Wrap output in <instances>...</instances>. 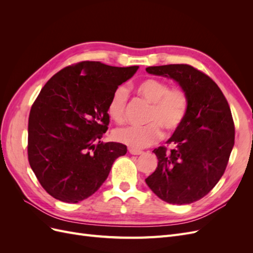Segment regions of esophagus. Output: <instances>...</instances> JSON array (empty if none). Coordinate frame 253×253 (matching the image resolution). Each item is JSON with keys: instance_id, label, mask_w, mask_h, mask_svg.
<instances>
[{"instance_id": "1", "label": "esophagus", "mask_w": 253, "mask_h": 253, "mask_svg": "<svg viewBox=\"0 0 253 253\" xmlns=\"http://www.w3.org/2000/svg\"><path fill=\"white\" fill-rule=\"evenodd\" d=\"M128 152L131 153L132 155H141L143 154L142 151H139V150H134V149H128Z\"/></svg>"}]
</instances>
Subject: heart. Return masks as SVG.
I'll return each mask as SVG.
<instances>
[{"label":"heart","mask_w":253,"mask_h":253,"mask_svg":"<svg viewBox=\"0 0 253 253\" xmlns=\"http://www.w3.org/2000/svg\"><path fill=\"white\" fill-rule=\"evenodd\" d=\"M137 94L152 104L144 126H124L115 129L114 138L134 150H141L163 138V129L168 134L177 131L186 119L189 99L185 90L170 88L169 83L156 78H147L137 83ZM127 89L118 86L108 103L109 116L117 122L125 118Z\"/></svg>","instance_id":"obj_1"}]
</instances>
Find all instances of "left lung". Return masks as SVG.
<instances>
[{"mask_svg":"<svg viewBox=\"0 0 253 253\" xmlns=\"http://www.w3.org/2000/svg\"><path fill=\"white\" fill-rule=\"evenodd\" d=\"M145 71L173 79L189 99L185 121L166 142L172 149L153 151L158 165L145 182L167 203H194L215 187L226 170L234 145L230 108L217 84L193 66L169 64Z\"/></svg>","mask_w":253,"mask_h":253,"instance_id":"1","label":"left lung"}]
</instances>
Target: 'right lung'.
<instances>
[{
	"label": "right lung",
	"mask_w": 253,
	"mask_h": 253,
	"mask_svg": "<svg viewBox=\"0 0 253 253\" xmlns=\"http://www.w3.org/2000/svg\"><path fill=\"white\" fill-rule=\"evenodd\" d=\"M138 68L84 61L61 70L41 89L29 114L28 160L56 200L75 204L93 195L126 155V145L100 139L113 91Z\"/></svg>",
	"instance_id": "obj_1"
}]
</instances>
